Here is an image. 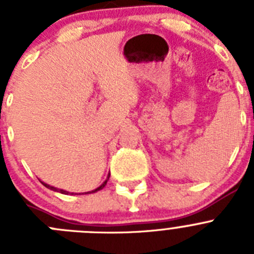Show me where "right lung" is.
<instances>
[{
    "instance_id": "obj_1",
    "label": "right lung",
    "mask_w": 254,
    "mask_h": 254,
    "mask_svg": "<svg viewBox=\"0 0 254 254\" xmlns=\"http://www.w3.org/2000/svg\"><path fill=\"white\" fill-rule=\"evenodd\" d=\"M109 177H111V173H109V174H108L107 179H105V181L103 182V183H102V185L99 186V187L95 188V190H90V192H86V193H91V192H96V190H103V188L105 187V185H107V182H108V179H109ZM42 183H43V186H46L47 188H49V190H55V192H60V193H64V194H68V193H69L68 190H60V188H56V187H53V186H51V185H47V183H44V182H42Z\"/></svg>"
}]
</instances>
